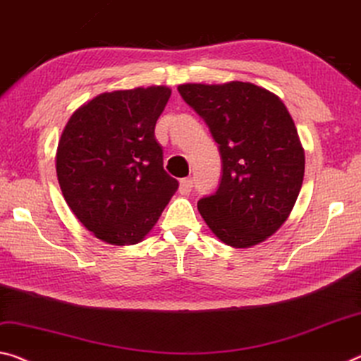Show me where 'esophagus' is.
Segmentation results:
<instances>
[{
  "label": "esophagus",
  "instance_id": "34e87169",
  "mask_svg": "<svg viewBox=\"0 0 361 361\" xmlns=\"http://www.w3.org/2000/svg\"><path fill=\"white\" fill-rule=\"evenodd\" d=\"M192 186H194V181H192L191 178H183V180H180V192H181V194L191 192Z\"/></svg>",
  "mask_w": 361,
  "mask_h": 361
}]
</instances>
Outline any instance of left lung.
Here are the masks:
<instances>
[{
	"label": "left lung",
	"mask_w": 361,
	"mask_h": 361,
	"mask_svg": "<svg viewBox=\"0 0 361 361\" xmlns=\"http://www.w3.org/2000/svg\"><path fill=\"white\" fill-rule=\"evenodd\" d=\"M178 93L219 145L221 178L197 209L216 238L244 249L288 219L304 181L305 154L283 101L252 83L180 85Z\"/></svg>",
	"instance_id": "obj_1"
}]
</instances>
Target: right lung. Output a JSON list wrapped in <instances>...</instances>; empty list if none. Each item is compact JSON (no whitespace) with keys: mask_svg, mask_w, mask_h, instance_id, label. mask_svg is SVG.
<instances>
[{"mask_svg":"<svg viewBox=\"0 0 361 361\" xmlns=\"http://www.w3.org/2000/svg\"><path fill=\"white\" fill-rule=\"evenodd\" d=\"M170 94L167 87L102 93L73 112L62 131L61 191L82 225L109 244L140 243L178 190L154 136Z\"/></svg>","mask_w":361,"mask_h":361,"instance_id":"1","label":"right lung"}]
</instances>
